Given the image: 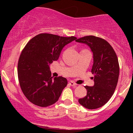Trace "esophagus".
<instances>
[{
    "label": "esophagus",
    "instance_id": "1",
    "mask_svg": "<svg viewBox=\"0 0 133 133\" xmlns=\"http://www.w3.org/2000/svg\"><path fill=\"white\" fill-rule=\"evenodd\" d=\"M69 85H71V86H74V87H75V86H76V83H75L73 81H70V82H69Z\"/></svg>",
    "mask_w": 133,
    "mask_h": 133
}]
</instances>
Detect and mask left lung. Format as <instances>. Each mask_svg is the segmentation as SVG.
Returning a JSON list of instances; mask_svg holds the SVG:
<instances>
[{"label":"left lung","instance_id":"1","mask_svg":"<svg viewBox=\"0 0 133 133\" xmlns=\"http://www.w3.org/2000/svg\"><path fill=\"white\" fill-rule=\"evenodd\" d=\"M76 42L88 45L92 52L95 82L93 86H85L87 95L78 102L89 109L101 108L111 98L117 85L120 72L117 56L108 42L99 37L86 36Z\"/></svg>","mask_w":133,"mask_h":133}]
</instances>
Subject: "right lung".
Wrapping results in <instances>:
<instances>
[{
  "instance_id": "1",
  "label": "right lung",
  "mask_w": 133,
  "mask_h": 133,
  "mask_svg": "<svg viewBox=\"0 0 133 133\" xmlns=\"http://www.w3.org/2000/svg\"><path fill=\"white\" fill-rule=\"evenodd\" d=\"M41 33L33 37L22 50L18 62L20 86L28 100L40 107H48L58 101L68 80L62 76L53 78L50 65L59 58L65 45L76 40Z\"/></svg>"
}]
</instances>
